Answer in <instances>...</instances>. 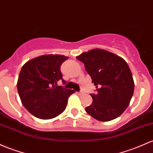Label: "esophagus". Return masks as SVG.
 Listing matches in <instances>:
<instances>
[{"label": "esophagus", "mask_w": 153, "mask_h": 153, "mask_svg": "<svg viewBox=\"0 0 153 153\" xmlns=\"http://www.w3.org/2000/svg\"><path fill=\"white\" fill-rule=\"evenodd\" d=\"M78 95H83V91H80V92H77Z\"/></svg>", "instance_id": "34e87169"}]
</instances>
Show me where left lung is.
<instances>
[{
  "label": "left lung",
  "instance_id": "obj_1",
  "mask_svg": "<svg viewBox=\"0 0 153 153\" xmlns=\"http://www.w3.org/2000/svg\"><path fill=\"white\" fill-rule=\"evenodd\" d=\"M76 58L84 64L97 93L85 108L88 115L102 122L120 116L128 106L134 82L128 64L115 53L100 48L83 52Z\"/></svg>",
  "mask_w": 153,
  "mask_h": 153
}]
</instances>
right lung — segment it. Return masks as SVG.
Segmentation results:
<instances>
[{
    "instance_id": "add662e5",
    "label": "right lung",
    "mask_w": 153,
    "mask_h": 153,
    "mask_svg": "<svg viewBox=\"0 0 153 153\" xmlns=\"http://www.w3.org/2000/svg\"><path fill=\"white\" fill-rule=\"evenodd\" d=\"M68 56L46 54L33 58L22 66L17 90L24 107L38 118L48 120L65 111L68 98L75 91L59 86L62 80L60 66Z\"/></svg>"
}]
</instances>
